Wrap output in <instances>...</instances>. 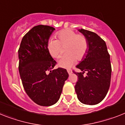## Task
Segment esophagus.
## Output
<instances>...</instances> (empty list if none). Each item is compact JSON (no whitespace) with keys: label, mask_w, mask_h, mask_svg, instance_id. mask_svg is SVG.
Listing matches in <instances>:
<instances>
[{"label":"esophagus","mask_w":125,"mask_h":125,"mask_svg":"<svg viewBox=\"0 0 125 125\" xmlns=\"http://www.w3.org/2000/svg\"><path fill=\"white\" fill-rule=\"evenodd\" d=\"M67 72L68 73H69V75H70V74H72V71H71V70H70V69H68L67 70Z\"/></svg>","instance_id":"obj_1"}]
</instances>
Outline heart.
Here are the masks:
<instances>
[{"label":"heart","mask_w":125,"mask_h":125,"mask_svg":"<svg viewBox=\"0 0 125 125\" xmlns=\"http://www.w3.org/2000/svg\"><path fill=\"white\" fill-rule=\"evenodd\" d=\"M58 40L50 39L47 44L48 52L52 57L58 58L65 47L66 54L58 61V64L62 68L69 69L76 61L84 57L88 48L86 37L81 34H76L71 29H64L56 33Z\"/></svg>","instance_id":"b5f03b06"}]
</instances>
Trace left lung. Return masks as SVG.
<instances>
[{
    "instance_id": "1",
    "label": "left lung",
    "mask_w": 125,
    "mask_h": 125,
    "mask_svg": "<svg viewBox=\"0 0 125 125\" xmlns=\"http://www.w3.org/2000/svg\"><path fill=\"white\" fill-rule=\"evenodd\" d=\"M78 31L86 37L88 48L76 66L81 72H73L78 77L75 91L81 103L96 105L103 100L109 88L112 71L110 55L105 41L96 33L82 29Z\"/></svg>"
}]
</instances>
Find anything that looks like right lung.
I'll list each match as a JSON object with an SVG mask.
<instances>
[{"mask_svg":"<svg viewBox=\"0 0 125 125\" xmlns=\"http://www.w3.org/2000/svg\"><path fill=\"white\" fill-rule=\"evenodd\" d=\"M54 30L47 25L33 27L24 35L18 50L19 72L24 90L42 106H50L58 101L69 77L66 69L52 70L56 62L48 52L47 44Z\"/></svg>","mask_w":125,"mask_h":125,"instance_id":"right-lung-1","label":"right lung"}]
</instances>
